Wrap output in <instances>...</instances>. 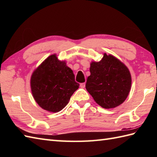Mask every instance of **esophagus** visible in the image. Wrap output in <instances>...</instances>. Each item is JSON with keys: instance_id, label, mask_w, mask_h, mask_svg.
Instances as JSON below:
<instances>
[{"instance_id": "obj_1", "label": "esophagus", "mask_w": 157, "mask_h": 157, "mask_svg": "<svg viewBox=\"0 0 157 157\" xmlns=\"http://www.w3.org/2000/svg\"><path fill=\"white\" fill-rule=\"evenodd\" d=\"M85 86H86V84H85V83H82V84H80V87H81L82 88H84Z\"/></svg>"}]
</instances>
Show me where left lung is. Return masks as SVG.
Listing matches in <instances>:
<instances>
[{
	"instance_id": "8db88e82",
	"label": "left lung",
	"mask_w": 157,
	"mask_h": 157,
	"mask_svg": "<svg viewBox=\"0 0 157 157\" xmlns=\"http://www.w3.org/2000/svg\"><path fill=\"white\" fill-rule=\"evenodd\" d=\"M90 71L86 88L98 105L113 109L125 101L131 89L132 76L119 59L104 53L101 61L90 63Z\"/></svg>"
}]
</instances>
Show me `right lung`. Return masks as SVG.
I'll list each match as a JSON object with an SVG mask.
<instances>
[{
    "instance_id": "add662e5",
    "label": "right lung",
    "mask_w": 157,
    "mask_h": 157,
    "mask_svg": "<svg viewBox=\"0 0 157 157\" xmlns=\"http://www.w3.org/2000/svg\"><path fill=\"white\" fill-rule=\"evenodd\" d=\"M79 86L65 61L56 54L46 58L34 72L30 79L33 97L40 107L57 113L68 104L70 98Z\"/></svg>"
}]
</instances>
